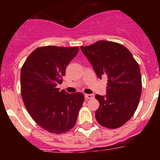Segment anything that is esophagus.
<instances>
[{"label":"esophagus","mask_w":160,"mask_h":160,"mask_svg":"<svg viewBox=\"0 0 160 160\" xmlns=\"http://www.w3.org/2000/svg\"><path fill=\"white\" fill-rule=\"evenodd\" d=\"M85 98L86 99H91L92 98H94V95L92 94H85Z\"/></svg>","instance_id":"esophagus-1"}]
</instances>
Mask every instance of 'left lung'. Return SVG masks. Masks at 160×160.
Returning <instances> with one entry per match:
<instances>
[{
  "label": "left lung",
  "mask_w": 160,
  "mask_h": 160,
  "mask_svg": "<svg viewBox=\"0 0 160 160\" xmlns=\"http://www.w3.org/2000/svg\"><path fill=\"white\" fill-rule=\"evenodd\" d=\"M99 78L108 77L107 95H96L99 108L95 118L108 128L122 126L132 118L140 101L142 82L140 68L130 51L118 43L99 40L80 47Z\"/></svg>",
  "instance_id": "left-lung-1"
}]
</instances>
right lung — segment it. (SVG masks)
Instances as JSON below:
<instances>
[{"label": "right lung", "instance_id": "right-lung-1", "mask_svg": "<svg viewBox=\"0 0 160 160\" xmlns=\"http://www.w3.org/2000/svg\"><path fill=\"white\" fill-rule=\"evenodd\" d=\"M78 50V47H38L22 67L24 104L34 122L50 133H65L74 127L84 102L82 93L69 94L56 87Z\"/></svg>", "mask_w": 160, "mask_h": 160}]
</instances>
